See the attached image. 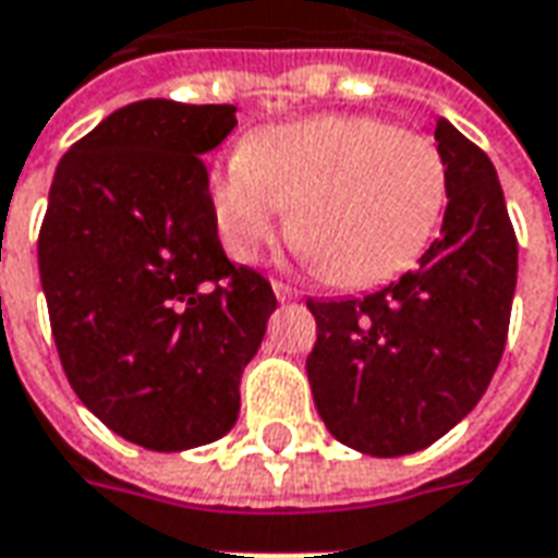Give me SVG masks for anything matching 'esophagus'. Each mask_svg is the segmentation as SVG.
Returning <instances> with one entry per match:
<instances>
[{
    "label": "esophagus",
    "mask_w": 558,
    "mask_h": 558,
    "mask_svg": "<svg viewBox=\"0 0 558 558\" xmlns=\"http://www.w3.org/2000/svg\"><path fill=\"white\" fill-rule=\"evenodd\" d=\"M272 291H276L279 301H294V298H298V289H291L286 282H272Z\"/></svg>",
    "instance_id": "obj_1"
}]
</instances>
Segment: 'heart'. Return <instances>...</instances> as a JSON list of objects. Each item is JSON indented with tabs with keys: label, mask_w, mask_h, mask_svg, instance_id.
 <instances>
[{
	"label": "heart",
	"mask_w": 558,
	"mask_h": 558,
	"mask_svg": "<svg viewBox=\"0 0 558 558\" xmlns=\"http://www.w3.org/2000/svg\"><path fill=\"white\" fill-rule=\"evenodd\" d=\"M450 198L438 142L363 114L279 123L210 173L226 251L251 264L291 239L344 289H373L432 245Z\"/></svg>",
	"instance_id": "b5f03b06"
}]
</instances>
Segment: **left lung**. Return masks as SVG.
<instances>
[{
  "label": "left lung",
  "instance_id": "obj_1",
  "mask_svg": "<svg viewBox=\"0 0 558 558\" xmlns=\"http://www.w3.org/2000/svg\"><path fill=\"white\" fill-rule=\"evenodd\" d=\"M435 142L450 198L416 269L363 298L316 301L307 378L335 440L407 457L444 438L487 391L509 332L519 245L497 170L450 120Z\"/></svg>",
  "mask_w": 558,
  "mask_h": 558
}]
</instances>
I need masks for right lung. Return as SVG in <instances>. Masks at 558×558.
I'll return each mask as SVG.
<instances>
[{"label": "right lung", "instance_id": "right-lung-1", "mask_svg": "<svg viewBox=\"0 0 558 558\" xmlns=\"http://www.w3.org/2000/svg\"><path fill=\"white\" fill-rule=\"evenodd\" d=\"M235 105L145 98L61 158L39 229V282L64 375L89 413L145 450L223 438L276 311L226 257L204 155Z\"/></svg>", "mask_w": 558, "mask_h": 558}]
</instances>
